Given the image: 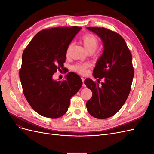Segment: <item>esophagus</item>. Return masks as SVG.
I'll return each mask as SVG.
<instances>
[{"label": "esophagus", "instance_id": "1", "mask_svg": "<svg viewBox=\"0 0 154 154\" xmlns=\"http://www.w3.org/2000/svg\"><path fill=\"white\" fill-rule=\"evenodd\" d=\"M81 78H82V82H83V87H85V85L84 84V80H85V79H84V78H83V77H82Z\"/></svg>", "mask_w": 154, "mask_h": 154}]
</instances>
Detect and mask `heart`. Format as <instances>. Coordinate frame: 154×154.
I'll return each instance as SVG.
<instances>
[{
    "label": "heart",
    "mask_w": 154,
    "mask_h": 154,
    "mask_svg": "<svg viewBox=\"0 0 154 154\" xmlns=\"http://www.w3.org/2000/svg\"><path fill=\"white\" fill-rule=\"evenodd\" d=\"M83 44L84 45L85 48L88 51V52H94L98 46L99 42L96 37L91 34H86L83 35L82 38ZM72 44H70L67 49L66 54L69 55L70 51L72 48ZM91 66L90 63H78L72 67V69L80 74H85L87 72V69Z\"/></svg>",
    "instance_id": "1"
}]
</instances>
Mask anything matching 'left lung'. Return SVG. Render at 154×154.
<instances>
[{
    "label": "left lung",
    "instance_id": "left-lung-1",
    "mask_svg": "<svg viewBox=\"0 0 154 154\" xmlns=\"http://www.w3.org/2000/svg\"><path fill=\"white\" fill-rule=\"evenodd\" d=\"M101 38L103 51L97 60L93 76L103 78L101 85L87 78L84 83L92 91L86 106L92 116L105 119L123 106L131 89L134 74L132 57L127 44L117 32L104 27H87Z\"/></svg>",
    "mask_w": 154,
    "mask_h": 154
}]
</instances>
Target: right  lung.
Masks as SVG:
<instances>
[{"label": "right lung", "instance_id": "add662e5", "mask_svg": "<svg viewBox=\"0 0 154 154\" xmlns=\"http://www.w3.org/2000/svg\"><path fill=\"white\" fill-rule=\"evenodd\" d=\"M82 27H58L42 30L27 45L19 71L27 101L40 115L58 118L66 113L70 99L82 85L80 77L69 72L66 80L57 81L53 76L63 67L69 45Z\"/></svg>", "mask_w": 154, "mask_h": 154}]
</instances>
